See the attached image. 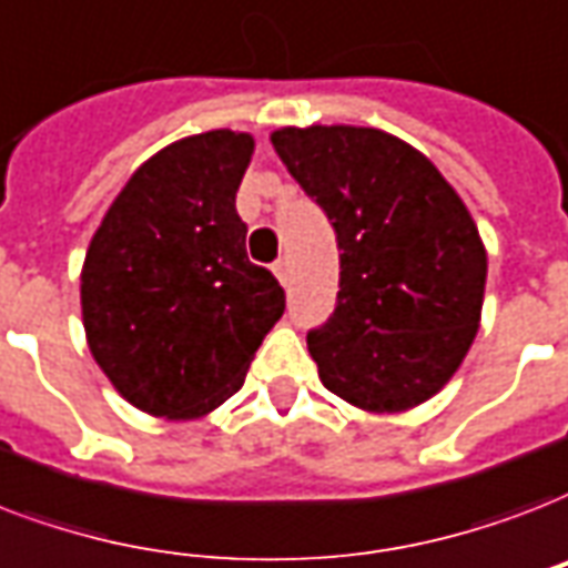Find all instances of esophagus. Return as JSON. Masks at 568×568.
Masks as SVG:
<instances>
[{
  "mask_svg": "<svg viewBox=\"0 0 568 568\" xmlns=\"http://www.w3.org/2000/svg\"><path fill=\"white\" fill-rule=\"evenodd\" d=\"M274 274H276V280H280V283H283V285L292 283V262H288V255H285V258H280V262H276V265H274Z\"/></svg>",
  "mask_w": 568,
  "mask_h": 568,
  "instance_id": "1",
  "label": "esophagus"
}]
</instances>
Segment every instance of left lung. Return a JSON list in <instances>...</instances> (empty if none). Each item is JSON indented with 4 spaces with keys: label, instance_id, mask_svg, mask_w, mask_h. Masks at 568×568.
Listing matches in <instances>:
<instances>
[{
    "label": "left lung",
    "instance_id": "1",
    "mask_svg": "<svg viewBox=\"0 0 568 568\" xmlns=\"http://www.w3.org/2000/svg\"><path fill=\"white\" fill-rule=\"evenodd\" d=\"M271 142L342 250L336 310L306 336L318 378L369 414L417 408L479 331L488 255L474 216L423 151L384 130L280 128Z\"/></svg>",
    "mask_w": 568,
    "mask_h": 568
}]
</instances>
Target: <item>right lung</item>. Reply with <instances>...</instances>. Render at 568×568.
I'll list each match as a JSON object with an SVG mask.
<instances>
[{
  "mask_svg": "<svg viewBox=\"0 0 568 568\" xmlns=\"http://www.w3.org/2000/svg\"><path fill=\"white\" fill-rule=\"evenodd\" d=\"M255 140L207 130L142 163L112 199L80 274L89 352L151 417L196 419L235 396L285 310L246 258L235 193Z\"/></svg>",
  "mask_w": 568,
  "mask_h": 568,
  "instance_id": "add662e5",
  "label": "right lung"
}]
</instances>
